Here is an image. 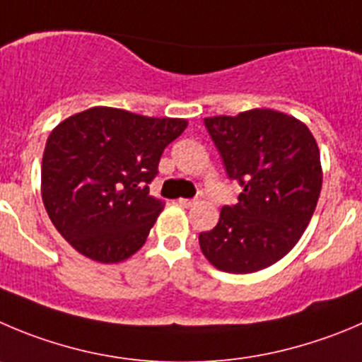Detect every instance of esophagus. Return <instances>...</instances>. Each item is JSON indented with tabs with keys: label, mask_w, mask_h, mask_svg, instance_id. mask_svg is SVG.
Masks as SVG:
<instances>
[{
	"label": "esophagus",
	"mask_w": 362,
	"mask_h": 362,
	"mask_svg": "<svg viewBox=\"0 0 362 362\" xmlns=\"http://www.w3.org/2000/svg\"><path fill=\"white\" fill-rule=\"evenodd\" d=\"M179 204L185 206V208H190V206L195 204V199H179Z\"/></svg>",
	"instance_id": "obj_1"
}]
</instances>
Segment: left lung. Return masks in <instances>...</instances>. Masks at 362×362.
Returning <instances> with one entry per match:
<instances>
[{
	"label": "left lung",
	"mask_w": 362,
	"mask_h": 362,
	"mask_svg": "<svg viewBox=\"0 0 362 362\" xmlns=\"http://www.w3.org/2000/svg\"><path fill=\"white\" fill-rule=\"evenodd\" d=\"M204 124L227 175L243 190L199 235V245L222 272L263 270L286 256L311 222L323 179L318 144L304 122L270 108L206 117Z\"/></svg>",
	"instance_id": "1"
}]
</instances>
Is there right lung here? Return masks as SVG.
Masks as SVG:
<instances>
[{"label":"right lung","mask_w":362,"mask_h":362,"mask_svg":"<svg viewBox=\"0 0 362 362\" xmlns=\"http://www.w3.org/2000/svg\"><path fill=\"white\" fill-rule=\"evenodd\" d=\"M185 119L94 106L62 120L46 142L40 192L69 245L98 263H120L146 243L163 202L149 195L165 147Z\"/></svg>","instance_id":"obj_1"}]
</instances>
